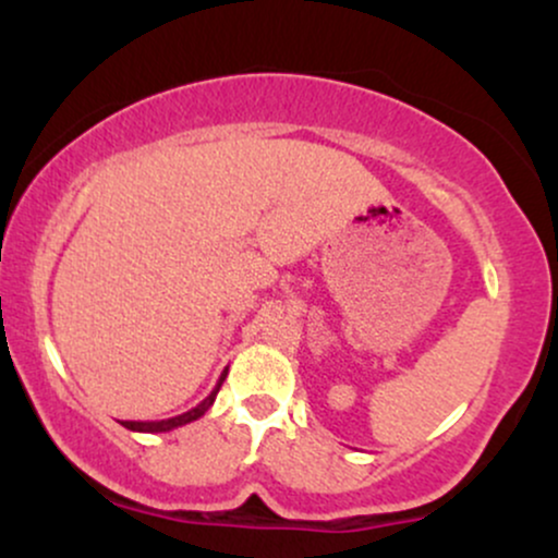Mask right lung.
Returning <instances> with one entry per match:
<instances>
[{"instance_id": "obj_1", "label": "right lung", "mask_w": 558, "mask_h": 558, "mask_svg": "<svg viewBox=\"0 0 558 558\" xmlns=\"http://www.w3.org/2000/svg\"><path fill=\"white\" fill-rule=\"evenodd\" d=\"M226 375H228V369H222L220 380H217V386L213 388V393H209L207 399H204L202 403H196L194 409H189V412L175 414V417H168V420H151V422L123 420V422H120V425L128 427V430H133V433H170V430H175V427L189 425V422H194V420H198V417H204V412H207V409L213 407V403H215V396H217V390H220L222 380H226Z\"/></svg>"}]
</instances>
